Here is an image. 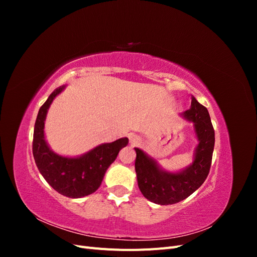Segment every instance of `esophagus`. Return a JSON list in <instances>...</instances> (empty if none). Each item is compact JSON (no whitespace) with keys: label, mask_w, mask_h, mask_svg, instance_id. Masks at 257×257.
<instances>
[{"label":"esophagus","mask_w":257,"mask_h":257,"mask_svg":"<svg viewBox=\"0 0 257 257\" xmlns=\"http://www.w3.org/2000/svg\"><path fill=\"white\" fill-rule=\"evenodd\" d=\"M128 138H130V143H131L132 145H134V146H135V145H138L139 142H141V137L135 135V134H131V135L128 136Z\"/></svg>","instance_id":"esophagus-1"}]
</instances>
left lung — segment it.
Instances as JSON below:
<instances>
[{
  "instance_id": "8db88e82",
  "label": "left lung",
  "mask_w": 257,
  "mask_h": 257,
  "mask_svg": "<svg viewBox=\"0 0 257 257\" xmlns=\"http://www.w3.org/2000/svg\"><path fill=\"white\" fill-rule=\"evenodd\" d=\"M183 116L192 121L199 144L191 166L183 172L172 174L159 168L154 160L135 148V170L143 195L159 205H173L189 197L203 184L211 166L214 148V130L207 108L192 97L191 108Z\"/></svg>"
}]
</instances>
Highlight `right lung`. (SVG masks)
Segmentation results:
<instances>
[{
  "mask_svg": "<svg viewBox=\"0 0 257 257\" xmlns=\"http://www.w3.org/2000/svg\"><path fill=\"white\" fill-rule=\"evenodd\" d=\"M64 89L54 90L38 111L33 134V157L42 176L61 195L79 198L94 193L103 181L107 168L119 151L128 144L126 137L103 144L79 158H64L50 150L45 141L46 114L53 98Z\"/></svg>",
  "mask_w": 257,
  "mask_h": 257,
  "instance_id": "1",
  "label": "right lung"
}]
</instances>
